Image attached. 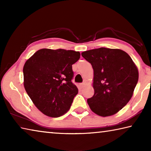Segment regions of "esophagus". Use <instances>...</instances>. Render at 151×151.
I'll return each instance as SVG.
<instances>
[{
  "mask_svg": "<svg viewBox=\"0 0 151 151\" xmlns=\"http://www.w3.org/2000/svg\"><path fill=\"white\" fill-rule=\"evenodd\" d=\"M84 86H85V83H81V84H79V87L80 88H83V87H84Z\"/></svg>",
  "mask_w": 151,
  "mask_h": 151,
  "instance_id": "obj_1",
  "label": "esophagus"
}]
</instances>
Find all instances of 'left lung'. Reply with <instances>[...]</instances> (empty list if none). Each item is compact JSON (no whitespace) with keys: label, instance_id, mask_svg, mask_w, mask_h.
<instances>
[{"label":"left lung","instance_id":"left-lung-1","mask_svg":"<svg viewBox=\"0 0 151 151\" xmlns=\"http://www.w3.org/2000/svg\"><path fill=\"white\" fill-rule=\"evenodd\" d=\"M94 70V95L87 99L91 111L101 116L116 114L131 100L139 71L131 57L116 48H99L81 53Z\"/></svg>","mask_w":151,"mask_h":151}]
</instances>
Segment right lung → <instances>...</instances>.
<instances>
[{"label": "right lung", "instance_id": "add662e5", "mask_svg": "<svg viewBox=\"0 0 151 151\" xmlns=\"http://www.w3.org/2000/svg\"><path fill=\"white\" fill-rule=\"evenodd\" d=\"M79 52L42 48L24 63V86L36 107L48 116L59 117L70 109L78 94L71 82L72 65L80 58Z\"/></svg>", "mask_w": 151, "mask_h": 151}]
</instances>
